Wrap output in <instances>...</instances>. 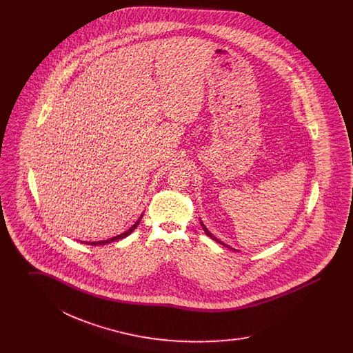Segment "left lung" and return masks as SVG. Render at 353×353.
<instances>
[{
    "instance_id": "left-lung-1",
    "label": "left lung",
    "mask_w": 353,
    "mask_h": 353,
    "mask_svg": "<svg viewBox=\"0 0 353 353\" xmlns=\"http://www.w3.org/2000/svg\"><path fill=\"white\" fill-rule=\"evenodd\" d=\"M200 223H201L202 229H203V232H205V234L208 235V236H210V238H212V239H214V241H216V242H219V243H221V245H222V246H225V248H228V249H230V250H234V252H236V250H235V249H233V248H232V246H229V245H226V243H223V242H222V241H219V238H217V236H214V235L212 234V233H210V232H209V230H208V228H206V226H205V225H203V222H202V221H200Z\"/></svg>"
}]
</instances>
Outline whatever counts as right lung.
Here are the masks:
<instances>
[{
  "label": "right lung",
  "instance_id": "1",
  "mask_svg": "<svg viewBox=\"0 0 353 353\" xmlns=\"http://www.w3.org/2000/svg\"><path fill=\"white\" fill-rule=\"evenodd\" d=\"M143 219V214L137 219V221L134 222V225L127 230V232H124V233H121V234L117 235V236H112V238H108V239H104V241H97V242H82V243H85V245H91V246H98V245H105V243H111V242H114V241H119V239H123V238H125V236H128V235L131 234L132 232H134V229L137 228V225L140 223V221Z\"/></svg>",
  "mask_w": 353,
  "mask_h": 353
}]
</instances>
